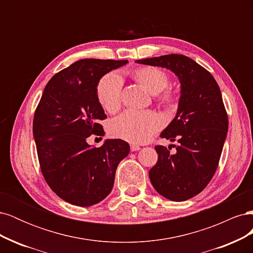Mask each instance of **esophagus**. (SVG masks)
<instances>
[{
    "mask_svg": "<svg viewBox=\"0 0 253 253\" xmlns=\"http://www.w3.org/2000/svg\"><path fill=\"white\" fill-rule=\"evenodd\" d=\"M138 150H140V147H139V145H137V144H131V151H132V152L138 151Z\"/></svg>",
    "mask_w": 253,
    "mask_h": 253,
    "instance_id": "esophagus-1",
    "label": "esophagus"
}]
</instances>
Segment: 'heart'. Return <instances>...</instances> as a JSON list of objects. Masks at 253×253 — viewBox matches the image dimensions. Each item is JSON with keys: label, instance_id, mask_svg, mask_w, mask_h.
I'll list each match as a JSON object with an SVG mask.
<instances>
[{"label": "heart", "instance_id": "obj_1", "mask_svg": "<svg viewBox=\"0 0 253 253\" xmlns=\"http://www.w3.org/2000/svg\"><path fill=\"white\" fill-rule=\"evenodd\" d=\"M135 79L140 82L156 100L167 108L177 103V94L169 85L168 75L154 66L140 67L134 72ZM124 81L117 73H109L101 78L97 85V99L102 108L109 113L118 111L121 105ZM163 126V119L152 111H126L110 125V133L117 138L133 143L149 141Z\"/></svg>", "mask_w": 253, "mask_h": 253}]
</instances>
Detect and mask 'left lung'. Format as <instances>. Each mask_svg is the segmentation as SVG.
<instances>
[{
  "instance_id": "left-lung-1",
  "label": "left lung",
  "mask_w": 253,
  "mask_h": 253,
  "mask_svg": "<svg viewBox=\"0 0 253 253\" xmlns=\"http://www.w3.org/2000/svg\"><path fill=\"white\" fill-rule=\"evenodd\" d=\"M136 62L166 67L179 79L177 114L160 134L179 145L175 154L156 145L158 160L149 176L160 195L174 202L187 201L202 192L218 167L228 132L219 86L206 68L183 55L171 53Z\"/></svg>"
}]
</instances>
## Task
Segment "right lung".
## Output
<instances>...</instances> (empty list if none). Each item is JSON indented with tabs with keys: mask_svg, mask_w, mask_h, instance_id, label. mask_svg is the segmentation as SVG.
<instances>
[{
	"mask_svg": "<svg viewBox=\"0 0 253 253\" xmlns=\"http://www.w3.org/2000/svg\"><path fill=\"white\" fill-rule=\"evenodd\" d=\"M127 60L82 59L48 81L33 124L41 172L63 201L79 207L100 203L114 186L115 173L129 153L121 139L91 148L90 135L104 136L99 121L106 118L97 99V85L106 73Z\"/></svg>",
	"mask_w": 253,
	"mask_h": 253,
	"instance_id": "obj_1",
	"label": "right lung"
}]
</instances>
